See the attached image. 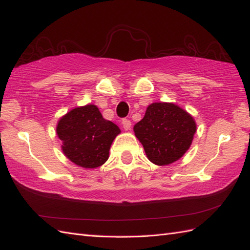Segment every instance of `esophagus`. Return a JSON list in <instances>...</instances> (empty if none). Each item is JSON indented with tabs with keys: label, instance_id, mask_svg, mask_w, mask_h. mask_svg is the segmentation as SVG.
Masks as SVG:
<instances>
[{
	"label": "esophagus",
	"instance_id": "obj_1",
	"mask_svg": "<svg viewBox=\"0 0 250 250\" xmlns=\"http://www.w3.org/2000/svg\"><path fill=\"white\" fill-rule=\"evenodd\" d=\"M122 126L125 131L131 129V121L129 119H122Z\"/></svg>",
	"mask_w": 250,
	"mask_h": 250
}]
</instances>
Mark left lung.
I'll use <instances>...</instances> for the list:
<instances>
[{
	"label": "left lung",
	"instance_id": "left-lung-1",
	"mask_svg": "<svg viewBox=\"0 0 250 250\" xmlns=\"http://www.w3.org/2000/svg\"><path fill=\"white\" fill-rule=\"evenodd\" d=\"M133 130L149 161L167 166L189 149L196 125L193 117L179 106L160 102L148 106L144 118Z\"/></svg>",
	"mask_w": 250,
	"mask_h": 250
}]
</instances>
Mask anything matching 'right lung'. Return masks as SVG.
Masks as SVG:
<instances>
[{
  "label": "right lung",
  "instance_id": "add662e5",
  "mask_svg": "<svg viewBox=\"0 0 250 250\" xmlns=\"http://www.w3.org/2000/svg\"><path fill=\"white\" fill-rule=\"evenodd\" d=\"M119 133L118 126L104 119L93 104L70 110L57 125L63 153L83 168L99 167L107 161L111 143Z\"/></svg>",
  "mask_w": 250,
  "mask_h": 250
}]
</instances>
